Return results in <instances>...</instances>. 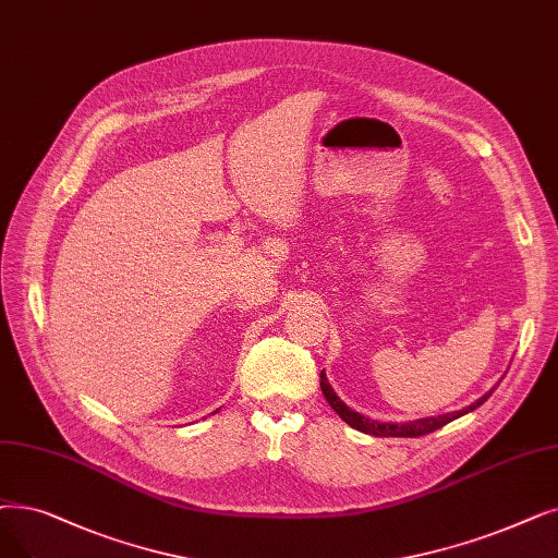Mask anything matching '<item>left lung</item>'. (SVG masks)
<instances>
[{"label": "left lung", "instance_id": "1", "mask_svg": "<svg viewBox=\"0 0 558 558\" xmlns=\"http://www.w3.org/2000/svg\"><path fill=\"white\" fill-rule=\"evenodd\" d=\"M493 390H495V387H493ZM493 390L483 395L481 399H476L472 405H468L463 410H456V413H447V415H438V417H424V420L405 422V424H390V422H376V420H369L365 415L355 413L353 408H349L342 399L337 397V392L332 390L328 378H326V372H322V392H324L326 401L330 403V408L335 410V413L342 417L349 426H353L355 430H362V433H367V435H378V438H420V435L433 433L435 428H442L445 424L472 413V410H476L481 403H486L490 399Z\"/></svg>", "mask_w": 558, "mask_h": 558}]
</instances>
